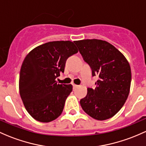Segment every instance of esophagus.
Masks as SVG:
<instances>
[{"mask_svg":"<svg viewBox=\"0 0 146 146\" xmlns=\"http://www.w3.org/2000/svg\"><path fill=\"white\" fill-rule=\"evenodd\" d=\"M72 85H73V89L77 88V87H78V85H75V84H72Z\"/></svg>","mask_w":146,"mask_h":146,"instance_id":"obj_1","label":"esophagus"}]
</instances>
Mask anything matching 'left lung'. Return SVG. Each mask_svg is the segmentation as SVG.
Listing matches in <instances>:
<instances>
[{
  "instance_id": "left-lung-1",
  "label": "left lung",
  "mask_w": 146,
  "mask_h": 146,
  "mask_svg": "<svg viewBox=\"0 0 146 146\" xmlns=\"http://www.w3.org/2000/svg\"><path fill=\"white\" fill-rule=\"evenodd\" d=\"M81 55L98 80L96 88H87L81 99L84 111L94 119L113 117L125 104L131 86L130 65L125 56L107 41L86 39L75 41Z\"/></svg>"
}]
</instances>
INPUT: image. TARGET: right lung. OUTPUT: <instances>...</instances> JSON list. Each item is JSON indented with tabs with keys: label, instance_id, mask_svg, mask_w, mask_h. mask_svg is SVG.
<instances>
[{
	"label": "right lung",
	"instance_id": "right-lung-1",
	"mask_svg": "<svg viewBox=\"0 0 146 146\" xmlns=\"http://www.w3.org/2000/svg\"><path fill=\"white\" fill-rule=\"evenodd\" d=\"M70 40L46 42L31 50L24 59L19 75V89L26 110L41 122H50L61 115L72 85L57 84L66 61L77 53Z\"/></svg>",
	"mask_w": 146,
	"mask_h": 146
}]
</instances>
